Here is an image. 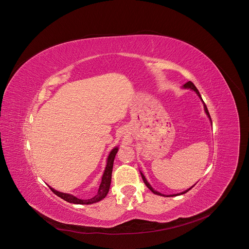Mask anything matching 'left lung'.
<instances>
[{
    "instance_id": "8db88e82",
    "label": "left lung",
    "mask_w": 249,
    "mask_h": 249,
    "mask_svg": "<svg viewBox=\"0 0 249 249\" xmlns=\"http://www.w3.org/2000/svg\"><path fill=\"white\" fill-rule=\"evenodd\" d=\"M184 88H188V89H192V90H194L197 95H198V97L201 99V96H200V94H199V92H198V90L196 89V87L195 86V84H194V83L192 82V81H189V82H187L186 83V84L184 85ZM201 101H202V99H201ZM203 106H204V109H205V112H206V114L208 115V117L210 118V120H211V117H210V114H209V112H208V109H207V107L205 106V104H204V102H203ZM141 175H142V180H143V183L145 184V186L153 193V194H155V195H158V196H163V195H161L160 193H158V192H156V191H154L152 188H151V186L147 183V181H146V179H145V177L143 176V174L141 172ZM194 187V186H193ZM192 187V188H193ZM191 188V189H192ZM191 189H189V190H187V191H185V192H183V193H181V195H184V194H186V193H188ZM180 194H178V195H173V196H179Z\"/></svg>"
}]
</instances>
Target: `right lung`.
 Returning a JSON list of instances; mask_svg holds the SVG:
<instances>
[{"mask_svg":"<svg viewBox=\"0 0 249 249\" xmlns=\"http://www.w3.org/2000/svg\"><path fill=\"white\" fill-rule=\"evenodd\" d=\"M117 150H118V147H115L111 150V152L109 153L108 155V158H107V167H106V170H105V173H104V176L102 178V183L100 185V188H99V192L98 194L90 198V199H80V198H77L76 196H72V195H68V194H63V193H59V192H56L54 191L53 188L50 187L51 191L56 195L57 196H59L60 198L64 199L65 201L67 202H70V203H74V204H92V203H95V202H98L100 200H102L103 198H105L109 191V187H110V182H111V174H112V168H113V161H114V158H115V155L117 153Z\"/></svg>","mask_w":249,"mask_h":249,"instance_id":"obj_1","label":"right lung"}]
</instances>
